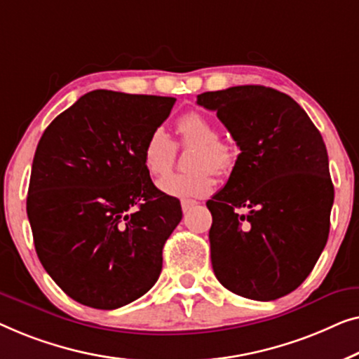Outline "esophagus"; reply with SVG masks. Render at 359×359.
I'll list each match as a JSON object with an SVG mask.
<instances>
[{"instance_id": "obj_1", "label": "esophagus", "mask_w": 359, "mask_h": 359, "mask_svg": "<svg viewBox=\"0 0 359 359\" xmlns=\"http://www.w3.org/2000/svg\"><path fill=\"white\" fill-rule=\"evenodd\" d=\"M180 205H182V211L187 213V211H189L190 208H194L196 203H195V201H191V200H182Z\"/></svg>"}]
</instances>
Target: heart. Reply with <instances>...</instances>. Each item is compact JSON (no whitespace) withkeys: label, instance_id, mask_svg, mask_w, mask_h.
<instances>
[{"label":"heart","instance_id":"obj_1","mask_svg":"<svg viewBox=\"0 0 359 359\" xmlns=\"http://www.w3.org/2000/svg\"><path fill=\"white\" fill-rule=\"evenodd\" d=\"M182 148H194L187 158L184 174H169L158 182L163 194L180 200L203 198L213 190L215 175L226 174L236 163L237 149L234 144L218 138V128L213 120L200 112L184 114L175 122ZM175 158V144L163 128L149 133L143 148V163L151 175H164L172 168Z\"/></svg>","mask_w":359,"mask_h":359}]
</instances>
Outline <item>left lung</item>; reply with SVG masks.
Instances as JSON below:
<instances>
[{
	"label": "left lung",
	"instance_id": "1",
	"mask_svg": "<svg viewBox=\"0 0 359 359\" xmlns=\"http://www.w3.org/2000/svg\"><path fill=\"white\" fill-rule=\"evenodd\" d=\"M196 104L215 110L241 149L224 189L206 201L216 278L249 299L290 294L329 237L333 184L322 135L294 99L265 86L203 93Z\"/></svg>",
	"mask_w": 359,
	"mask_h": 359
}]
</instances>
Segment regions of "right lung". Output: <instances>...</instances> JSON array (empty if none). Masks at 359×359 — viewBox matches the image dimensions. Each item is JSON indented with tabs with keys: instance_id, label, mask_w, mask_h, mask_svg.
<instances>
[{
	"instance_id": "right-lung-1",
	"label": "right lung",
	"mask_w": 359,
	"mask_h": 359,
	"mask_svg": "<svg viewBox=\"0 0 359 359\" xmlns=\"http://www.w3.org/2000/svg\"><path fill=\"white\" fill-rule=\"evenodd\" d=\"M174 104V97L90 90L39 141L27 195L35 252L81 304L117 309L159 278L163 247L182 208L156 189L143 148Z\"/></svg>"
}]
</instances>
